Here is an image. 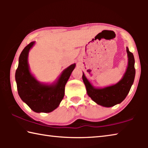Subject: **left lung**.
I'll return each instance as SVG.
<instances>
[{
  "mask_svg": "<svg viewBox=\"0 0 148 148\" xmlns=\"http://www.w3.org/2000/svg\"><path fill=\"white\" fill-rule=\"evenodd\" d=\"M127 53L128 57L127 68L123 76L116 84L103 88H97L92 86L83 72L82 79L86 87L87 93L97 104L104 107L114 106L121 103L128 95L133 84L136 71L134 69V56L129 51L127 47Z\"/></svg>",
  "mask_w": 148,
  "mask_h": 148,
  "instance_id": "obj_1",
  "label": "left lung"
}]
</instances>
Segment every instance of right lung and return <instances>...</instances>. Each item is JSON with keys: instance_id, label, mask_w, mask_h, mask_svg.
<instances>
[{"instance_id": "1", "label": "right lung", "mask_w": 148, "mask_h": 148, "mask_svg": "<svg viewBox=\"0 0 148 148\" xmlns=\"http://www.w3.org/2000/svg\"><path fill=\"white\" fill-rule=\"evenodd\" d=\"M35 44L32 42L25 47L19 57L16 72V82L20 98L36 113H49L59 106L64 95V87L76 64L65 69L56 82L43 84L36 79L30 71L28 57Z\"/></svg>"}]
</instances>
